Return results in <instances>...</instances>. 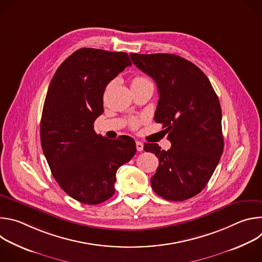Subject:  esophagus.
Returning <instances> with one entry per match:
<instances>
[{
  "instance_id": "34e87169",
  "label": "esophagus",
  "mask_w": 262,
  "mask_h": 262,
  "mask_svg": "<svg viewBox=\"0 0 262 262\" xmlns=\"http://www.w3.org/2000/svg\"><path fill=\"white\" fill-rule=\"evenodd\" d=\"M136 147H137V150H138V151H142L143 148H144V145H143L142 142L137 141V142H136Z\"/></svg>"
}]
</instances>
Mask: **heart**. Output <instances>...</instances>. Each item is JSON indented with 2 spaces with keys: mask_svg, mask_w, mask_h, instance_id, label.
<instances>
[{
  "mask_svg": "<svg viewBox=\"0 0 262 262\" xmlns=\"http://www.w3.org/2000/svg\"><path fill=\"white\" fill-rule=\"evenodd\" d=\"M147 82H149V81H148L147 79L143 78V77H136V78L133 79V81H132V86H134V85H139V84H143V83H147ZM141 121H142L141 119L133 118V119L129 120V125H130L133 128H137V127L140 125Z\"/></svg>",
  "mask_w": 262,
  "mask_h": 262,
  "instance_id": "1",
  "label": "heart"
}]
</instances>
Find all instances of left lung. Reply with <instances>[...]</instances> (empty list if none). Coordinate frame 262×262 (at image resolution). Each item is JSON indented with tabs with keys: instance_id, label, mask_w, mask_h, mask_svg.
I'll return each mask as SVG.
<instances>
[{
	"instance_id": "8db88e82",
	"label": "left lung",
	"mask_w": 262,
	"mask_h": 262,
	"mask_svg": "<svg viewBox=\"0 0 262 262\" xmlns=\"http://www.w3.org/2000/svg\"><path fill=\"white\" fill-rule=\"evenodd\" d=\"M133 63L151 77L159 89L155 119L171 142L169 150L146 143L159 167L151 177L154 191L169 201L199 194L214 172L224 149L222 110L204 72L173 54H130Z\"/></svg>"
}]
</instances>
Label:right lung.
Here are the masks:
<instances>
[{
	"label": "right lung",
	"instance_id": "right-lung-1",
	"mask_svg": "<svg viewBox=\"0 0 262 262\" xmlns=\"http://www.w3.org/2000/svg\"><path fill=\"white\" fill-rule=\"evenodd\" d=\"M130 65L126 53L80 49L58 67L49 86L41 147L61 189L79 202L96 205L113 196L117 170L137 151L128 136L110 140L94 130L106 85Z\"/></svg>",
	"mask_w": 262,
	"mask_h": 262
}]
</instances>
